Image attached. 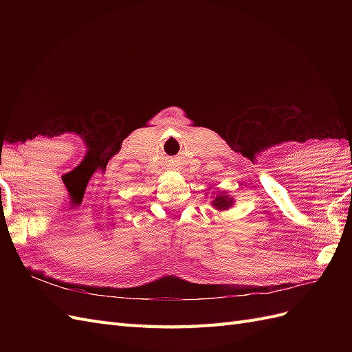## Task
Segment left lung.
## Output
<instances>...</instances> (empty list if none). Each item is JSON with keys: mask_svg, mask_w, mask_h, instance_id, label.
<instances>
[{"mask_svg": "<svg viewBox=\"0 0 352 352\" xmlns=\"http://www.w3.org/2000/svg\"><path fill=\"white\" fill-rule=\"evenodd\" d=\"M235 206V198H232L226 190H214L211 197V207L219 211H226Z\"/></svg>", "mask_w": 352, "mask_h": 352, "instance_id": "obj_1", "label": "left lung"}]
</instances>
